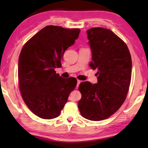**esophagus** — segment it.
Masks as SVG:
<instances>
[{
    "label": "esophagus",
    "mask_w": 148,
    "mask_h": 148,
    "mask_svg": "<svg viewBox=\"0 0 148 148\" xmlns=\"http://www.w3.org/2000/svg\"><path fill=\"white\" fill-rule=\"evenodd\" d=\"M81 82H82V81H80V80H77V87H78L80 83H81Z\"/></svg>",
    "instance_id": "esophagus-1"
}]
</instances>
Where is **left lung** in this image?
Masks as SVG:
<instances>
[{
	"instance_id": "obj_1",
	"label": "left lung",
	"mask_w": 148,
	"mask_h": 148,
	"mask_svg": "<svg viewBox=\"0 0 148 148\" xmlns=\"http://www.w3.org/2000/svg\"><path fill=\"white\" fill-rule=\"evenodd\" d=\"M87 34L92 53L89 66L98 70V82L79 84L82 99L77 106L84 118L101 121L117 112L126 99L131 79V56L126 44L110 30L92 28Z\"/></svg>"
}]
</instances>
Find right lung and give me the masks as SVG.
<instances>
[{
	"label": "right lung",
	"instance_id": "1",
	"mask_svg": "<svg viewBox=\"0 0 148 148\" xmlns=\"http://www.w3.org/2000/svg\"><path fill=\"white\" fill-rule=\"evenodd\" d=\"M80 29L45 27L22 48L19 57V89L25 103L36 116L58 117L76 86L73 77L64 78L55 69L61 66L66 49L78 38Z\"/></svg>",
	"mask_w": 148,
	"mask_h": 148
}]
</instances>
